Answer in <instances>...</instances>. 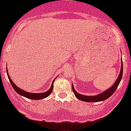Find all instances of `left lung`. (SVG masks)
I'll list each match as a JSON object with an SVG mask.
<instances>
[{
  "label": "left lung",
  "instance_id": "8db88e82",
  "mask_svg": "<svg viewBox=\"0 0 131 131\" xmlns=\"http://www.w3.org/2000/svg\"><path fill=\"white\" fill-rule=\"evenodd\" d=\"M123 75V63L122 61V66H121V69H120V74H119L118 78H117L116 81L114 83V85L112 86L108 90L104 92L101 93L100 94H98L97 95H94V96H87V95H83L81 94H78L75 91L73 87V85H72V91L74 93V95L76 97L80 100L82 101L85 102H89V103H94V102H99V101H103L106 100V99H108L113 94L116 89H117L119 83H120V81L122 80Z\"/></svg>",
  "mask_w": 131,
  "mask_h": 131
}]
</instances>
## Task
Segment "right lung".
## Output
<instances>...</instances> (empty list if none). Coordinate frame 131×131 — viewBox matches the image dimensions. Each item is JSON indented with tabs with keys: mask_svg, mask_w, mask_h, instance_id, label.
Masks as SVG:
<instances>
[{
	"mask_svg": "<svg viewBox=\"0 0 131 131\" xmlns=\"http://www.w3.org/2000/svg\"><path fill=\"white\" fill-rule=\"evenodd\" d=\"M6 70H7V76H8L9 80L14 90H15V91L19 94V95H21L22 96L28 98V99H33V100H39V99H44V98L47 97L48 96H49V95H50V94H51V92H52L53 86V82L54 81H55V80H54L52 82L51 88H50V90H49L48 91L46 92L45 93H41V94H33V93H30V92H27L26 91H24V90H21V89H19L18 86H16V85H15V83L13 82V81L11 80L10 76H9L8 71H7V69H6Z\"/></svg>",
	"mask_w": 131,
	"mask_h": 131,
	"instance_id": "add662e5",
	"label": "right lung"
}]
</instances>
